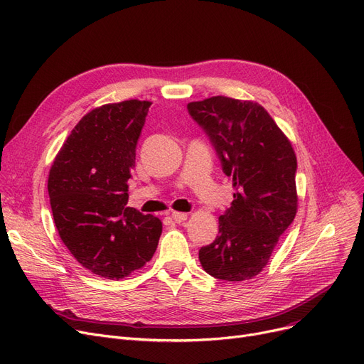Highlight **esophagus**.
<instances>
[{"mask_svg":"<svg viewBox=\"0 0 364 364\" xmlns=\"http://www.w3.org/2000/svg\"><path fill=\"white\" fill-rule=\"evenodd\" d=\"M171 218L176 221V223H183V221L187 220V214L186 213H177V211H172L171 213Z\"/></svg>","mask_w":364,"mask_h":364,"instance_id":"esophagus-1","label":"esophagus"}]
</instances>
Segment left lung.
<instances>
[{"mask_svg":"<svg viewBox=\"0 0 364 364\" xmlns=\"http://www.w3.org/2000/svg\"><path fill=\"white\" fill-rule=\"evenodd\" d=\"M187 112L208 136L235 187L230 208L220 215L218 236L200 247L199 260L217 279H250L269 262L294 220L296 154L256 102L213 97L187 104Z\"/></svg>","mask_w":364,"mask_h":364,"instance_id":"8db88e82","label":"left lung"}]
</instances>
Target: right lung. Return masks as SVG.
I'll use <instances>...</instances> for the list:
<instances>
[{
    "label": "right lung",
    "instance_id": "obj_1",
    "mask_svg": "<svg viewBox=\"0 0 364 364\" xmlns=\"http://www.w3.org/2000/svg\"><path fill=\"white\" fill-rule=\"evenodd\" d=\"M151 102L92 109L75 124L49 173L50 207L62 242L86 269L119 279L154 255L162 221L128 205V180Z\"/></svg>",
    "mask_w": 364,
    "mask_h": 364
}]
</instances>
